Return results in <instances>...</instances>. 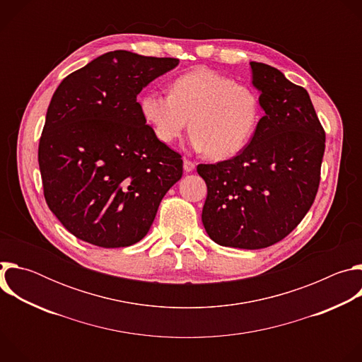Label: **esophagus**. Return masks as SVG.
I'll use <instances>...</instances> for the list:
<instances>
[{
    "instance_id": "34e87169",
    "label": "esophagus",
    "mask_w": 362,
    "mask_h": 362,
    "mask_svg": "<svg viewBox=\"0 0 362 362\" xmlns=\"http://www.w3.org/2000/svg\"><path fill=\"white\" fill-rule=\"evenodd\" d=\"M183 169H185L186 173L193 172V170H194V162H192V160H189V159H185V160H183Z\"/></svg>"
}]
</instances>
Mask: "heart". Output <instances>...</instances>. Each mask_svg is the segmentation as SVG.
<instances>
[{"label": "heart", "instance_id": "1", "mask_svg": "<svg viewBox=\"0 0 362 362\" xmlns=\"http://www.w3.org/2000/svg\"><path fill=\"white\" fill-rule=\"evenodd\" d=\"M144 122L165 144L175 143L189 126L190 143L212 159L242 151L261 122V97L247 84L209 69L179 76L170 94L146 91L139 98Z\"/></svg>", "mask_w": 362, "mask_h": 362}]
</instances>
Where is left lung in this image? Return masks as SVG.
I'll use <instances>...</instances> for the list:
<instances>
[{"instance_id": "1", "label": "left lung", "mask_w": 362, "mask_h": 362, "mask_svg": "<svg viewBox=\"0 0 362 362\" xmlns=\"http://www.w3.org/2000/svg\"><path fill=\"white\" fill-rule=\"evenodd\" d=\"M261 119L238 156L199 165L208 186L203 226L218 245L262 249L288 236L315 200L325 132L308 91L278 69L250 62Z\"/></svg>"}]
</instances>
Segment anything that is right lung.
<instances>
[{
	"label": "right lung",
	"instance_id": "1",
	"mask_svg": "<svg viewBox=\"0 0 362 362\" xmlns=\"http://www.w3.org/2000/svg\"><path fill=\"white\" fill-rule=\"evenodd\" d=\"M177 64L116 49L53 94L38 165L49 211L76 238L100 247L137 243L180 180L182 156L154 136L137 103L143 87Z\"/></svg>",
	"mask_w": 362,
	"mask_h": 362
}]
</instances>
